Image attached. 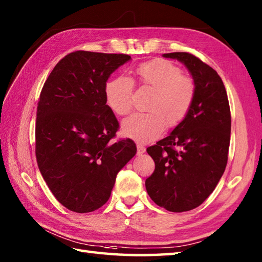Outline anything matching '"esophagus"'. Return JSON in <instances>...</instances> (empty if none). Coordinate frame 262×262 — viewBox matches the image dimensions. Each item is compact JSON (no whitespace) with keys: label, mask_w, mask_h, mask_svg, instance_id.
I'll use <instances>...</instances> for the list:
<instances>
[{"label":"esophagus","mask_w":262,"mask_h":262,"mask_svg":"<svg viewBox=\"0 0 262 262\" xmlns=\"http://www.w3.org/2000/svg\"><path fill=\"white\" fill-rule=\"evenodd\" d=\"M144 152H145V147H144L143 145H141V144H137V153L138 154H143Z\"/></svg>","instance_id":"34e87169"}]
</instances>
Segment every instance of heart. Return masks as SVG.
<instances>
[{"instance_id":"1","label":"heart","mask_w":262,"mask_h":262,"mask_svg":"<svg viewBox=\"0 0 262 262\" xmlns=\"http://www.w3.org/2000/svg\"><path fill=\"white\" fill-rule=\"evenodd\" d=\"M138 84L153 94L145 114H135L122 121V133L140 143L151 142L162 134L165 125L174 128L190 111L196 84L190 76L170 60L155 58L137 65ZM104 97L109 108L118 116H126L134 105V82L126 76H117L107 82Z\"/></svg>"}]
</instances>
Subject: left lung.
Here are the masks:
<instances>
[{"label":"left lung","instance_id":"8db88e82","mask_svg":"<svg viewBox=\"0 0 262 262\" xmlns=\"http://www.w3.org/2000/svg\"><path fill=\"white\" fill-rule=\"evenodd\" d=\"M186 65L196 84L188 116L169 136L147 147L155 170L145 181L148 196L181 213L202 205L223 176L231 138V111L217 72L189 53L163 54Z\"/></svg>","mask_w":262,"mask_h":262}]
</instances>
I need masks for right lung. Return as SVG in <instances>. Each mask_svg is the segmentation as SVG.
I'll list each match as a JSON object with an SVG mask.
<instances>
[{
    "label": "right lung",
    "instance_id": "1",
    "mask_svg": "<svg viewBox=\"0 0 262 262\" xmlns=\"http://www.w3.org/2000/svg\"><path fill=\"white\" fill-rule=\"evenodd\" d=\"M126 54L77 51L55 66L39 97L36 159L64 207L90 213L108 202L117 173L136 154L130 138L114 141L119 122L105 101L110 74Z\"/></svg>",
    "mask_w": 262,
    "mask_h": 262
}]
</instances>
